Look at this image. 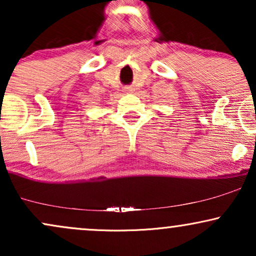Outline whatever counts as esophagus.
<instances>
[{
  "label": "esophagus",
  "mask_w": 256,
  "mask_h": 256,
  "mask_svg": "<svg viewBox=\"0 0 256 256\" xmlns=\"http://www.w3.org/2000/svg\"><path fill=\"white\" fill-rule=\"evenodd\" d=\"M131 90H128V92H131Z\"/></svg>",
  "instance_id": "1"
}]
</instances>
